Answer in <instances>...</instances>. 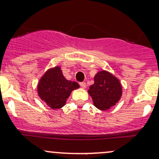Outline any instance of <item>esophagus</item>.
<instances>
[{
    "label": "esophagus",
    "mask_w": 159,
    "mask_h": 159,
    "mask_svg": "<svg viewBox=\"0 0 159 159\" xmlns=\"http://www.w3.org/2000/svg\"><path fill=\"white\" fill-rule=\"evenodd\" d=\"M79 84H80V86H81L82 88H86V83L84 82V81H83V82H80Z\"/></svg>",
    "instance_id": "obj_1"
}]
</instances>
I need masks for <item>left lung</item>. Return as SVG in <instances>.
Here are the masks:
<instances>
[{
  "mask_svg": "<svg viewBox=\"0 0 159 159\" xmlns=\"http://www.w3.org/2000/svg\"><path fill=\"white\" fill-rule=\"evenodd\" d=\"M88 93L97 109L107 110L121 98V85L114 75L106 71H100L94 77V84L90 87Z\"/></svg>",
  "mask_w": 159,
  "mask_h": 159,
  "instance_id": "left-lung-1",
  "label": "left lung"
}]
</instances>
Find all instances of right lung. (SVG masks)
<instances>
[{
    "mask_svg": "<svg viewBox=\"0 0 159 159\" xmlns=\"http://www.w3.org/2000/svg\"><path fill=\"white\" fill-rule=\"evenodd\" d=\"M79 88L75 81H68L60 67L50 69L43 75L38 86V95L50 108L60 109L66 104L71 92Z\"/></svg>",
    "mask_w": 159,
    "mask_h": 159,
    "instance_id": "add662e5",
    "label": "right lung"
}]
</instances>
